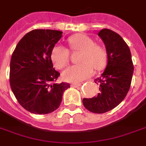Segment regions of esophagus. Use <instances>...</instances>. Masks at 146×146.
Returning a JSON list of instances; mask_svg holds the SVG:
<instances>
[{"instance_id": "obj_1", "label": "esophagus", "mask_w": 146, "mask_h": 146, "mask_svg": "<svg viewBox=\"0 0 146 146\" xmlns=\"http://www.w3.org/2000/svg\"><path fill=\"white\" fill-rule=\"evenodd\" d=\"M80 85H81L80 83H73V84H72V86H73V87H79V86H80Z\"/></svg>"}]
</instances>
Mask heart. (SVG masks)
<instances>
[{"instance_id":"1","label":"heart","mask_w":146,"mask_h":146,"mask_svg":"<svg viewBox=\"0 0 146 146\" xmlns=\"http://www.w3.org/2000/svg\"><path fill=\"white\" fill-rule=\"evenodd\" d=\"M70 49L73 52H80L77 56L78 64L68 67L62 73L65 80L79 82L88 78L94 73V68L99 70L107 62V52L100 45L84 34H76L68 38ZM50 58L55 67L62 70L70 62L69 49L62 46H55L50 53Z\"/></svg>"}]
</instances>
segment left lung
Masks as SVG:
<instances>
[{"instance_id": "left-lung-1", "label": "left lung", "mask_w": 146, "mask_h": 146, "mask_svg": "<svg viewBox=\"0 0 146 146\" xmlns=\"http://www.w3.org/2000/svg\"><path fill=\"white\" fill-rule=\"evenodd\" d=\"M98 35L103 40L108 54L106 69L95 83L100 85L97 97L84 98L86 108L96 114H103L117 107L130 89L134 66L130 48L116 32L101 29Z\"/></svg>"}]
</instances>
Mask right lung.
I'll return each mask as SVG.
<instances>
[{"label": "right lung", "instance_id": "obj_1", "mask_svg": "<svg viewBox=\"0 0 146 146\" xmlns=\"http://www.w3.org/2000/svg\"><path fill=\"white\" fill-rule=\"evenodd\" d=\"M62 32L35 29L28 32L16 46L11 59L9 80L18 102L28 111L38 114L59 108L68 83H56L60 73L50 58L52 48Z\"/></svg>", "mask_w": 146, "mask_h": 146}]
</instances>
